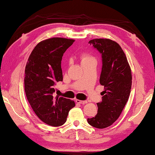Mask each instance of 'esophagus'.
Returning <instances> with one entry per match:
<instances>
[{"instance_id": "obj_1", "label": "esophagus", "mask_w": 155, "mask_h": 155, "mask_svg": "<svg viewBox=\"0 0 155 155\" xmlns=\"http://www.w3.org/2000/svg\"><path fill=\"white\" fill-rule=\"evenodd\" d=\"M76 102H77V103H79V104H86L87 102V100H76Z\"/></svg>"}]
</instances>
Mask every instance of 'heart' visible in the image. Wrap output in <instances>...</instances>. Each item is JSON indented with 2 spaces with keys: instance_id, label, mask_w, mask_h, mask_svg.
Segmentation results:
<instances>
[{
  "instance_id": "b5f03b06",
  "label": "heart",
  "mask_w": 155,
  "mask_h": 155,
  "mask_svg": "<svg viewBox=\"0 0 155 155\" xmlns=\"http://www.w3.org/2000/svg\"><path fill=\"white\" fill-rule=\"evenodd\" d=\"M92 59H93L92 57L86 55V54H83V55H81V63L85 62H86V61H88L90 60H92Z\"/></svg>"
}]
</instances>
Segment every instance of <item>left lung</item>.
I'll return each mask as SVG.
<instances>
[{
  "label": "left lung",
  "instance_id": "1",
  "mask_svg": "<svg viewBox=\"0 0 155 155\" xmlns=\"http://www.w3.org/2000/svg\"><path fill=\"white\" fill-rule=\"evenodd\" d=\"M102 56L100 84L104 90L98 110L94 117L88 119L91 126L104 128L119 118L127 102L132 84L131 70L120 45L110 39L96 38L89 41Z\"/></svg>",
  "mask_w": 155,
  "mask_h": 155
}]
</instances>
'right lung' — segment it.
I'll return each mask as SVG.
<instances>
[{
    "label": "right lung",
    "mask_w": 155,
    "mask_h": 155,
    "mask_svg": "<svg viewBox=\"0 0 155 155\" xmlns=\"http://www.w3.org/2000/svg\"><path fill=\"white\" fill-rule=\"evenodd\" d=\"M74 42L73 39L64 38L41 41L32 51L26 65V96L36 116L48 125H63L69 111L75 106L72 100L53 96L56 84L63 80V54Z\"/></svg>",
    "instance_id": "add662e5"
}]
</instances>
